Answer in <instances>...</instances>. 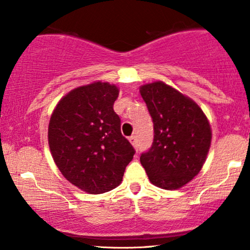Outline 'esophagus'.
Here are the masks:
<instances>
[{"instance_id":"34e87169","label":"esophagus","mask_w":250,"mask_h":250,"mask_svg":"<svg viewBox=\"0 0 250 250\" xmlns=\"http://www.w3.org/2000/svg\"><path fill=\"white\" fill-rule=\"evenodd\" d=\"M129 141H130V143L134 146V147H136V146H137V139H136V136H135V135H131V136L129 137Z\"/></svg>"}]
</instances>
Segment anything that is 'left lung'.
I'll return each mask as SVG.
<instances>
[{
	"mask_svg": "<svg viewBox=\"0 0 250 250\" xmlns=\"http://www.w3.org/2000/svg\"><path fill=\"white\" fill-rule=\"evenodd\" d=\"M140 93L154 123V140L140 156L153 185L177 189L199 174L207 157L211 130L193 100L163 82L142 85Z\"/></svg>",
	"mask_w": 250,
	"mask_h": 250,
	"instance_id": "left-lung-1",
	"label": "left lung"
}]
</instances>
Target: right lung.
<instances>
[{"instance_id": "right-lung-1", "label": "right lung", "mask_w": 250, "mask_h": 250, "mask_svg": "<svg viewBox=\"0 0 250 250\" xmlns=\"http://www.w3.org/2000/svg\"><path fill=\"white\" fill-rule=\"evenodd\" d=\"M116 85L95 82L71 90L50 117L48 141L63 176L89 194H102L121 183L135 149L121 133L114 111Z\"/></svg>"}]
</instances>
